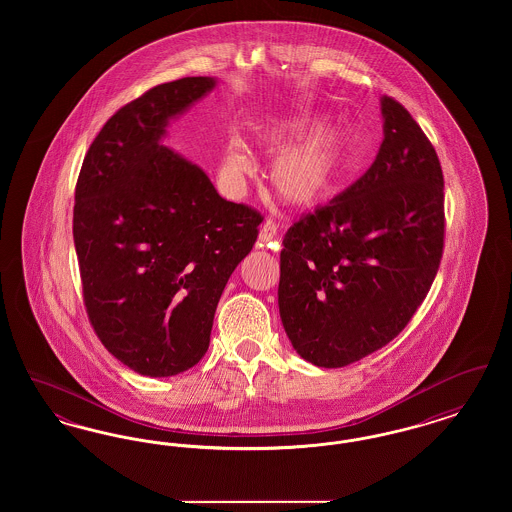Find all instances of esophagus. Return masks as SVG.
I'll use <instances>...</instances> for the list:
<instances>
[{"mask_svg": "<svg viewBox=\"0 0 512 512\" xmlns=\"http://www.w3.org/2000/svg\"><path fill=\"white\" fill-rule=\"evenodd\" d=\"M276 234H278V224H276V220L267 219L261 224L259 242L263 245H270V242L276 238Z\"/></svg>", "mask_w": 512, "mask_h": 512, "instance_id": "34e87169", "label": "esophagus"}]
</instances>
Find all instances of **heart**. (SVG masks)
<instances>
[{"mask_svg": "<svg viewBox=\"0 0 512 512\" xmlns=\"http://www.w3.org/2000/svg\"><path fill=\"white\" fill-rule=\"evenodd\" d=\"M320 122L313 119H293L270 124L263 132V142L272 151H282L307 138ZM349 155V140L338 130L318 132L301 146L286 151L272 167V182L280 197L299 209H313L340 192L345 178V163ZM226 165L232 171H249V157L240 144L226 151Z\"/></svg>", "mask_w": 512, "mask_h": 512, "instance_id": "heart-1", "label": "heart"}]
</instances>
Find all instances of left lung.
Wrapping results in <instances>:
<instances>
[{"instance_id": "left-lung-1", "label": "left lung", "mask_w": 512, "mask_h": 512, "mask_svg": "<svg viewBox=\"0 0 512 512\" xmlns=\"http://www.w3.org/2000/svg\"><path fill=\"white\" fill-rule=\"evenodd\" d=\"M384 142L370 169L293 222L280 253L278 307L293 349L340 368L382 349L411 322L438 274L443 172L397 99L382 98Z\"/></svg>"}]
</instances>
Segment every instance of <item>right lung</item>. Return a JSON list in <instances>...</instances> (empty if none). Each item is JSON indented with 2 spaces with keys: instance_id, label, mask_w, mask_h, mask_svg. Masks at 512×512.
<instances>
[{
  "instance_id": "add662e5",
  "label": "right lung",
  "mask_w": 512,
  "mask_h": 512,
  "mask_svg": "<svg viewBox=\"0 0 512 512\" xmlns=\"http://www.w3.org/2000/svg\"><path fill=\"white\" fill-rule=\"evenodd\" d=\"M213 86V78L188 76L126 103L99 130L74 190L90 324L122 365L153 378L203 359L220 295L263 222L161 144L169 119Z\"/></svg>"
}]
</instances>
